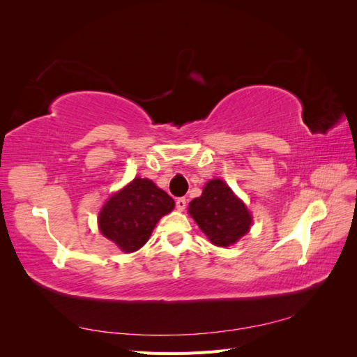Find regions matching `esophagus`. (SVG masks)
Returning <instances> with one entry per match:
<instances>
[{
	"label": "esophagus",
	"mask_w": 357,
	"mask_h": 357,
	"mask_svg": "<svg viewBox=\"0 0 357 357\" xmlns=\"http://www.w3.org/2000/svg\"><path fill=\"white\" fill-rule=\"evenodd\" d=\"M186 198H178L177 201H176V207H177V210L178 211H183V210H185L186 208Z\"/></svg>",
	"instance_id": "34e87169"
}]
</instances>
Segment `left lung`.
Wrapping results in <instances>:
<instances>
[{
  "label": "left lung",
  "instance_id": "left-lung-1",
  "mask_svg": "<svg viewBox=\"0 0 357 357\" xmlns=\"http://www.w3.org/2000/svg\"><path fill=\"white\" fill-rule=\"evenodd\" d=\"M189 214L207 238L219 247L235 244L248 232L253 220L245 204L220 178L210 180L202 195L190 201Z\"/></svg>",
  "mask_w": 357,
  "mask_h": 357
}]
</instances>
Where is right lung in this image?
<instances>
[{"instance_id":"right-lung-1","label":"right lung","mask_w":357,"mask_h":357,"mask_svg":"<svg viewBox=\"0 0 357 357\" xmlns=\"http://www.w3.org/2000/svg\"><path fill=\"white\" fill-rule=\"evenodd\" d=\"M174 199L152 180L134 178L104 204L98 215L101 234L122 252L142 248L162 215L174 208Z\"/></svg>"}]
</instances>
